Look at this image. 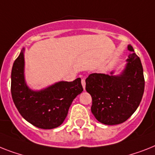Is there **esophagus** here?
<instances>
[{"label":"esophagus","mask_w":155,"mask_h":155,"mask_svg":"<svg viewBox=\"0 0 155 155\" xmlns=\"http://www.w3.org/2000/svg\"><path fill=\"white\" fill-rule=\"evenodd\" d=\"M81 85L83 86V89H85V79H81Z\"/></svg>","instance_id":"1"}]
</instances>
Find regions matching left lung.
Returning a JSON list of instances; mask_svg holds the SVG:
<instances>
[{
  "mask_svg": "<svg viewBox=\"0 0 155 155\" xmlns=\"http://www.w3.org/2000/svg\"><path fill=\"white\" fill-rule=\"evenodd\" d=\"M131 51L121 74H91L85 79V89L92 97V113L99 122L107 125L125 122L135 112L143 95L145 80L140 58Z\"/></svg>",
  "mask_w": 155,
  "mask_h": 155,
  "instance_id": "left-lung-1",
  "label": "left lung"
}]
</instances>
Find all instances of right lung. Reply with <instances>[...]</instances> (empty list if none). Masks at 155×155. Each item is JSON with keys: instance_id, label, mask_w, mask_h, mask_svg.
<instances>
[{"instance_id": "1", "label": "right lung", "mask_w": 155, "mask_h": 155, "mask_svg": "<svg viewBox=\"0 0 155 155\" xmlns=\"http://www.w3.org/2000/svg\"><path fill=\"white\" fill-rule=\"evenodd\" d=\"M24 48L15 60L11 74L12 97L20 115L41 129L62 124L73 101L83 91L81 78L59 81L39 91L29 89L24 80Z\"/></svg>"}]
</instances>
